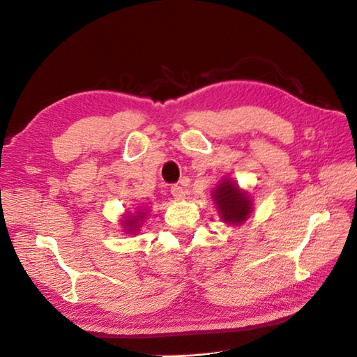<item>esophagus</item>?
Wrapping results in <instances>:
<instances>
[{"mask_svg":"<svg viewBox=\"0 0 357 357\" xmlns=\"http://www.w3.org/2000/svg\"><path fill=\"white\" fill-rule=\"evenodd\" d=\"M170 193H172L173 197L178 199V201H181V199L185 197V188L179 185V184H175V185L170 187Z\"/></svg>","mask_w":357,"mask_h":357,"instance_id":"esophagus-1","label":"esophagus"}]
</instances>
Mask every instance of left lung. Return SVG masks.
Listing matches in <instances>:
<instances>
[{
    "label": "left lung",
    "mask_w": 357,
    "mask_h": 357,
    "mask_svg": "<svg viewBox=\"0 0 357 357\" xmlns=\"http://www.w3.org/2000/svg\"><path fill=\"white\" fill-rule=\"evenodd\" d=\"M214 201H216L223 222L238 223L243 222L251 213V201L246 193L240 190L229 181H223L214 192Z\"/></svg>",
    "instance_id": "1"
}]
</instances>
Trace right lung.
<instances>
[{
	"instance_id": "add662e5",
	"label": "right lung",
	"mask_w": 357,
	"mask_h": 357,
	"mask_svg": "<svg viewBox=\"0 0 357 357\" xmlns=\"http://www.w3.org/2000/svg\"><path fill=\"white\" fill-rule=\"evenodd\" d=\"M141 214V213H139ZM143 220L144 219V216H137V218H134V219H128L126 220V225H124V227H128V231H130V233H132V231H137V228H138V220Z\"/></svg>"
}]
</instances>
